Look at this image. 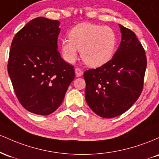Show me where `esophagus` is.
I'll return each instance as SVG.
<instances>
[{
  "label": "esophagus",
  "instance_id": "1",
  "mask_svg": "<svg viewBox=\"0 0 159 159\" xmlns=\"http://www.w3.org/2000/svg\"><path fill=\"white\" fill-rule=\"evenodd\" d=\"M75 75L77 77H81V76L83 75V72L81 69L79 68H75Z\"/></svg>",
  "mask_w": 159,
  "mask_h": 159
}]
</instances>
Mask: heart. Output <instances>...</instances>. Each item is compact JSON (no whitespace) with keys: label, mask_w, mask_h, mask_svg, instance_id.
<instances>
[{"label":"heart","mask_w":159,"mask_h":159,"mask_svg":"<svg viewBox=\"0 0 159 159\" xmlns=\"http://www.w3.org/2000/svg\"><path fill=\"white\" fill-rule=\"evenodd\" d=\"M69 39L61 41L63 58L74 63L81 51L86 65L93 68L106 64L114 56L116 46V34L111 27L90 23H81L69 33Z\"/></svg>","instance_id":"obj_1"}]
</instances>
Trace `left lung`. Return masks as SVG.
I'll return each mask as SVG.
<instances>
[{"label":"left lung","mask_w":159,"mask_h":159,"mask_svg":"<svg viewBox=\"0 0 159 159\" xmlns=\"http://www.w3.org/2000/svg\"><path fill=\"white\" fill-rule=\"evenodd\" d=\"M122 41L106 64L84 73L85 98L91 110L104 118H113L129 110L143 87L147 57L134 32L119 25Z\"/></svg>","instance_id":"left-lung-1"}]
</instances>
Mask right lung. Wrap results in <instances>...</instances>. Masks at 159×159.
I'll list each match as a JSON object with an SVG mask.
<instances>
[{
  "label": "right lung",
  "mask_w": 159,
  "mask_h": 159,
  "mask_svg": "<svg viewBox=\"0 0 159 159\" xmlns=\"http://www.w3.org/2000/svg\"><path fill=\"white\" fill-rule=\"evenodd\" d=\"M60 21L31 20L12 39L8 73L19 102L35 114L48 115L63 102L75 69L57 51Z\"/></svg>",
  "instance_id": "obj_1"
}]
</instances>
